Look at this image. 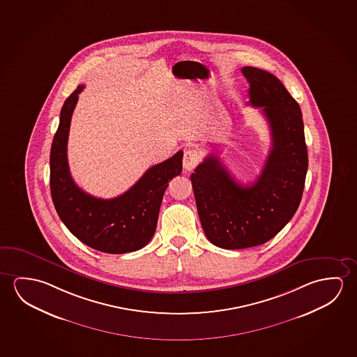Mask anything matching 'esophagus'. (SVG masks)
Here are the masks:
<instances>
[{
  "label": "esophagus",
  "instance_id": "obj_1",
  "mask_svg": "<svg viewBox=\"0 0 357 357\" xmlns=\"http://www.w3.org/2000/svg\"><path fill=\"white\" fill-rule=\"evenodd\" d=\"M200 160H202V154L199 151L188 149L187 152H184V157H183V167L184 169L190 172L200 163Z\"/></svg>",
  "mask_w": 357,
  "mask_h": 357
}]
</instances>
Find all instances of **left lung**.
Wrapping results in <instances>:
<instances>
[{"instance_id":"1","label":"left lung","mask_w":357,"mask_h":357,"mask_svg":"<svg viewBox=\"0 0 357 357\" xmlns=\"http://www.w3.org/2000/svg\"><path fill=\"white\" fill-rule=\"evenodd\" d=\"M250 84L248 105L262 107L272 136V149L256 181L243 187L219 157L210 154L192 179L204 232L215 246L241 250L264 245L296 214L302 200L307 151L302 111L273 74L243 66Z\"/></svg>"}]
</instances>
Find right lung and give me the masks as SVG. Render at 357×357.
Instances as JSON below:
<instances>
[{
    "label": "right lung",
    "mask_w": 357,
    "mask_h": 357,
    "mask_svg": "<svg viewBox=\"0 0 357 357\" xmlns=\"http://www.w3.org/2000/svg\"><path fill=\"white\" fill-rule=\"evenodd\" d=\"M66 100L50 149V192L68 230L82 243L106 253L133 252L153 237L168 183L181 173L183 152L151 167L126 192L114 199L95 198L77 187L68 165L66 144L77 95Z\"/></svg>",
    "instance_id": "1"
}]
</instances>
